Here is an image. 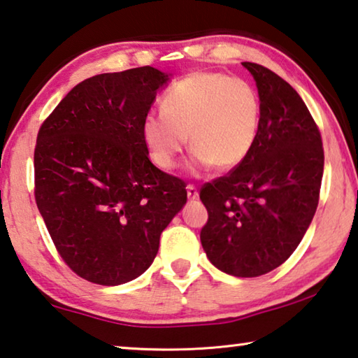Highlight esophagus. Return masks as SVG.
I'll list each match as a JSON object with an SVG mask.
<instances>
[{
	"label": "esophagus",
	"mask_w": 358,
	"mask_h": 358,
	"mask_svg": "<svg viewBox=\"0 0 358 358\" xmlns=\"http://www.w3.org/2000/svg\"><path fill=\"white\" fill-rule=\"evenodd\" d=\"M186 192H188V199H191V201H194L196 197L199 196V194H197V188H196L194 185L186 186Z\"/></svg>",
	"instance_id": "obj_1"
}]
</instances>
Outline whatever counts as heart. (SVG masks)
Returning a JSON list of instances; mask_svg holds the SVG:
<instances>
[{
	"label": "heart",
	"instance_id": "heart-1",
	"mask_svg": "<svg viewBox=\"0 0 358 358\" xmlns=\"http://www.w3.org/2000/svg\"><path fill=\"white\" fill-rule=\"evenodd\" d=\"M162 113H148L141 138L151 162L172 170L186 146L196 162L231 170L245 161L257 143L261 100L250 83L217 71H194L162 97Z\"/></svg>",
	"mask_w": 358,
	"mask_h": 358
}]
</instances>
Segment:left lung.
<instances>
[{
	"label": "left lung",
	"mask_w": 358,
	"mask_h": 358,
	"mask_svg": "<svg viewBox=\"0 0 358 358\" xmlns=\"http://www.w3.org/2000/svg\"><path fill=\"white\" fill-rule=\"evenodd\" d=\"M257 81L259 134L250 155L201 188L208 220L201 242L212 264L236 277L279 268L296 250L319 206L322 135L285 79L242 62Z\"/></svg>",
	"instance_id": "obj_1"
}]
</instances>
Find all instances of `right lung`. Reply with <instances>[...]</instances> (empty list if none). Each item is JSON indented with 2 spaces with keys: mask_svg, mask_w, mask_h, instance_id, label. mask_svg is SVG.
<instances>
[{
  "mask_svg": "<svg viewBox=\"0 0 358 358\" xmlns=\"http://www.w3.org/2000/svg\"><path fill=\"white\" fill-rule=\"evenodd\" d=\"M167 79L152 66L84 79L39 127V213L68 268L97 285L143 274L188 197L183 180L150 161L141 138Z\"/></svg>",
  "mask_w": 358,
  "mask_h": 358,
  "instance_id": "obj_1",
  "label": "right lung"
}]
</instances>
